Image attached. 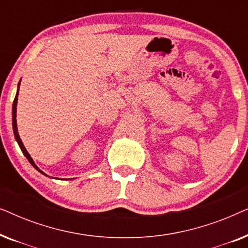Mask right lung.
Returning <instances> with one entry per match:
<instances>
[{
	"instance_id": "add662e5",
	"label": "right lung",
	"mask_w": 248,
	"mask_h": 248,
	"mask_svg": "<svg viewBox=\"0 0 248 248\" xmlns=\"http://www.w3.org/2000/svg\"><path fill=\"white\" fill-rule=\"evenodd\" d=\"M18 91H19V90H18ZM16 103H18V93H16V98H15V101H13V106H12V125H13V132H15L16 140V142H18V143H19V147H20V149H21V151L23 152V155H26V158L28 159L30 164H31V165L33 166V167H35V168L37 169V170L42 172V174H44V172H43L42 170H39V168L37 167V166L35 165V162H33L32 158L30 157V155L28 154V151L26 150L25 145H23L22 141H21V139H20V137H19V133H18V127H16ZM44 175H45V174H44Z\"/></svg>"
}]
</instances>
